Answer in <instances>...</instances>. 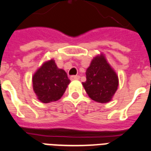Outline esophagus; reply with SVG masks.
Returning <instances> with one entry per match:
<instances>
[{
  "mask_svg": "<svg viewBox=\"0 0 151 151\" xmlns=\"http://www.w3.org/2000/svg\"><path fill=\"white\" fill-rule=\"evenodd\" d=\"M79 78H80V76H78V75L70 76V80H78Z\"/></svg>",
  "mask_w": 151,
  "mask_h": 151,
  "instance_id": "1",
  "label": "esophagus"
}]
</instances>
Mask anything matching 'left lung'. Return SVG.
<instances>
[{
	"instance_id": "8db88e82",
	"label": "left lung",
	"mask_w": 151,
	"mask_h": 151,
	"mask_svg": "<svg viewBox=\"0 0 151 151\" xmlns=\"http://www.w3.org/2000/svg\"><path fill=\"white\" fill-rule=\"evenodd\" d=\"M88 96L96 102L111 100L118 86V78L104 56L95 57L86 70V81L82 83Z\"/></svg>"
}]
</instances>
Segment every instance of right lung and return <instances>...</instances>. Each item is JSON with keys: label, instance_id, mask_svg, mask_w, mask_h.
<instances>
[{"label": "right lung", "instance_id": "1", "mask_svg": "<svg viewBox=\"0 0 151 151\" xmlns=\"http://www.w3.org/2000/svg\"><path fill=\"white\" fill-rule=\"evenodd\" d=\"M70 81L53 59L45 63L33 77V88L41 102L48 103L63 96Z\"/></svg>", "mask_w": 151, "mask_h": 151}]
</instances>
